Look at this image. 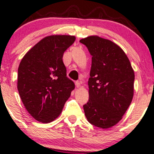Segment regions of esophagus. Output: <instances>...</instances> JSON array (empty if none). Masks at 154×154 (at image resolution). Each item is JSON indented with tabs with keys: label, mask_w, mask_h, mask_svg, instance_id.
<instances>
[{
	"label": "esophagus",
	"mask_w": 154,
	"mask_h": 154,
	"mask_svg": "<svg viewBox=\"0 0 154 154\" xmlns=\"http://www.w3.org/2000/svg\"><path fill=\"white\" fill-rule=\"evenodd\" d=\"M75 85H76V87H77V88H79V87H80V85H81L80 82H78V81H77V82H75Z\"/></svg>",
	"instance_id": "34e87169"
}]
</instances>
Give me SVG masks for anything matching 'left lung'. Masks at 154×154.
<instances>
[{"label":"left lung","instance_id":"left-lung-1","mask_svg":"<svg viewBox=\"0 0 154 154\" xmlns=\"http://www.w3.org/2000/svg\"><path fill=\"white\" fill-rule=\"evenodd\" d=\"M92 56L88 79L89 100L83 106L90 123L98 128L114 126L131 103L135 73L122 49L114 42L92 35L79 40Z\"/></svg>","mask_w":154,"mask_h":154}]
</instances>
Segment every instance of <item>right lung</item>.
Returning a JSON list of instances; mask_svg holds the SVG:
<instances>
[{"mask_svg": "<svg viewBox=\"0 0 154 154\" xmlns=\"http://www.w3.org/2000/svg\"><path fill=\"white\" fill-rule=\"evenodd\" d=\"M75 39L72 35L45 37L19 63L17 89L26 111L37 121L49 123L56 119L75 89L62 58Z\"/></svg>", "mask_w": 154, "mask_h": 154, "instance_id": "obj_1", "label": "right lung"}]
</instances>
